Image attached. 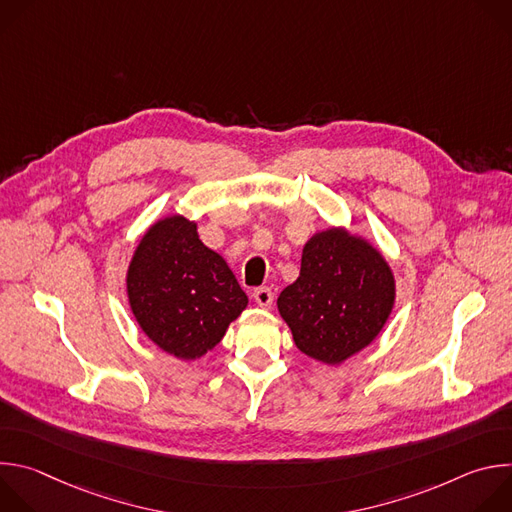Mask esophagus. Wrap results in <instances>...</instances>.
<instances>
[{"instance_id": "esophagus-1", "label": "esophagus", "mask_w": 512, "mask_h": 512, "mask_svg": "<svg viewBox=\"0 0 512 512\" xmlns=\"http://www.w3.org/2000/svg\"><path fill=\"white\" fill-rule=\"evenodd\" d=\"M253 300L257 302V306L269 308L273 304V291L269 287H257L253 291Z\"/></svg>"}]
</instances>
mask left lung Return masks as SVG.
I'll return each mask as SVG.
<instances>
[{"instance_id": "obj_1", "label": "left lung", "mask_w": 512, "mask_h": 512, "mask_svg": "<svg viewBox=\"0 0 512 512\" xmlns=\"http://www.w3.org/2000/svg\"><path fill=\"white\" fill-rule=\"evenodd\" d=\"M393 302L395 279L381 253L330 229L306 243L300 277L281 291L277 308L304 354L340 364L377 338Z\"/></svg>"}]
</instances>
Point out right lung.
Returning <instances> with one entry per match:
<instances>
[{
    "label": "right lung",
    "instance_id": "1",
    "mask_svg": "<svg viewBox=\"0 0 512 512\" xmlns=\"http://www.w3.org/2000/svg\"><path fill=\"white\" fill-rule=\"evenodd\" d=\"M127 296L141 330L184 360L221 342L249 302L225 259L180 214L141 239L127 271Z\"/></svg>",
    "mask_w": 512,
    "mask_h": 512
}]
</instances>
